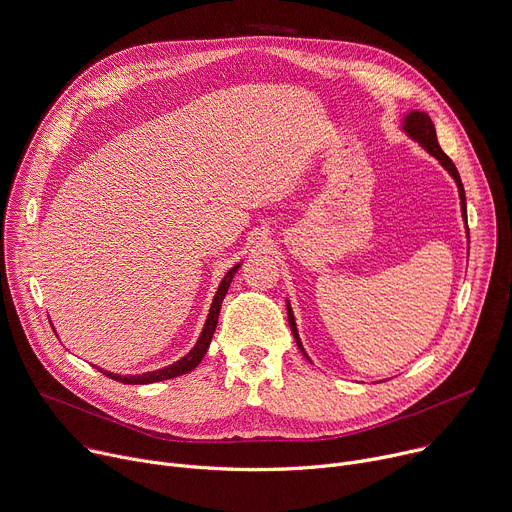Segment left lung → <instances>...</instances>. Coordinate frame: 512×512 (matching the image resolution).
<instances>
[{
    "mask_svg": "<svg viewBox=\"0 0 512 512\" xmlns=\"http://www.w3.org/2000/svg\"><path fill=\"white\" fill-rule=\"evenodd\" d=\"M402 130L406 132V136H410L412 141H416L418 145H421L429 155H433L445 169L447 173L455 179L457 183V192H459V200H461V216L463 220H468V214H466V192H463V183H461V177L453 165V161L441 151L439 147V141H437V132H435V124L433 120L429 118L427 112H418V110H412L408 112L404 118H402ZM468 239H470V230H468ZM288 320H290V329H292V335L300 347V351L304 353V357L310 361V357L306 355L304 347H302V341H300V335H298V329H296V320H294V312H292V306L288 302Z\"/></svg>",
    "mask_w": 512,
    "mask_h": 512,
    "instance_id": "left-lung-1",
    "label": "left lung"
}]
</instances>
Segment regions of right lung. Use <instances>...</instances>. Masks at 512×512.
Here are the masks:
<instances>
[{"label": "right lung", "instance_id": "obj_1", "mask_svg": "<svg viewBox=\"0 0 512 512\" xmlns=\"http://www.w3.org/2000/svg\"><path fill=\"white\" fill-rule=\"evenodd\" d=\"M241 263H237L232 269L226 271V275L222 277V282L218 286V292L212 300V306H210V312H208V318L204 322V329H202V335L198 337L194 349L183 355L179 361L163 367V369H155V371H145V374H136V376H120V374H112V371H106V369H100L104 376L116 380V382H122V384H155V382H163V380H171V378H177V376H183L188 374V371H192L196 365H200V361L204 359L208 347H210V341H212V335L216 331V324H218V316H220V306H222V300L230 288V282L232 277H235V273L239 271ZM55 331V329H53Z\"/></svg>", "mask_w": 512, "mask_h": 512}]
</instances>
